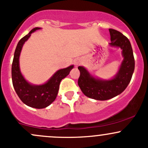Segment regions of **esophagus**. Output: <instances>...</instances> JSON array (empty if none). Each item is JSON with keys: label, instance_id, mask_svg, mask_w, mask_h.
<instances>
[{"label": "esophagus", "instance_id": "1", "mask_svg": "<svg viewBox=\"0 0 148 148\" xmlns=\"http://www.w3.org/2000/svg\"><path fill=\"white\" fill-rule=\"evenodd\" d=\"M79 64H80V60H79V59H76V60H74V64L76 66L79 65Z\"/></svg>", "mask_w": 148, "mask_h": 148}]
</instances>
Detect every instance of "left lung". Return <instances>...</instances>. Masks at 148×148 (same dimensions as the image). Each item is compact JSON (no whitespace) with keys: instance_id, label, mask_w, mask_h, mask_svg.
<instances>
[{"instance_id":"obj_1","label":"left lung","mask_w":148,"mask_h":148,"mask_svg":"<svg viewBox=\"0 0 148 148\" xmlns=\"http://www.w3.org/2000/svg\"><path fill=\"white\" fill-rule=\"evenodd\" d=\"M111 41L109 45L121 48L123 60L117 74L111 79L103 80L91 75L86 68L79 66L80 77L78 85L87 97L99 101L111 99L121 94L131 80L135 69V60L130 41L121 32L109 29Z\"/></svg>"}]
</instances>
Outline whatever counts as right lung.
I'll return each instance as SVG.
<instances>
[{
	"mask_svg": "<svg viewBox=\"0 0 148 148\" xmlns=\"http://www.w3.org/2000/svg\"><path fill=\"white\" fill-rule=\"evenodd\" d=\"M40 29L41 28L35 27L18 42L12 64V81L15 92L25 104L35 108H46L55 100L62 79L69 75L70 71L74 68V65H71L64 69L58 70L43 84H32L24 78L19 64L22 48L31 36V34Z\"/></svg>",
	"mask_w": 148,
	"mask_h": 148,
	"instance_id": "add662e5",
	"label": "right lung"
}]
</instances>
